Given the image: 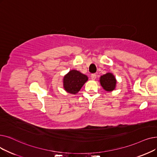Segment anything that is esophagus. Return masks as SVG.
I'll return each instance as SVG.
<instances>
[{"mask_svg":"<svg viewBox=\"0 0 157 157\" xmlns=\"http://www.w3.org/2000/svg\"><path fill=\"white\" fill-rule=\"evenodd\" d=\"M96 76H97V75L95 74H91V78H92V80H94V79H96Z\"/></svg>","mask_w":157,"mask_h":157,"instance_id":"34e87169","label":"esophagus"}]
</instances>
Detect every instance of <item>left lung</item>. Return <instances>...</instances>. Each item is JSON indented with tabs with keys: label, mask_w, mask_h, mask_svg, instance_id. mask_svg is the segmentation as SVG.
Returning a JSON list of instances; mask_svg holds the SVG:
<instances>
[{
	"label": "left lung",
	"mask_w": 157,
	"mask_h": 157,
	"mask_svg": "<svg viewBox=\"0 0 157 157\" xmlns=\"http://www.w3.org/2000/svg\"><path fill=\"white\" fill-rule=\"evenodd\" d=\"M101 86L106 91H112L115 89L116 85V79L111 73H106L100 78Z\"/></svg>",
	"instance_id": "1"
}]
</instances>
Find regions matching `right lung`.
<instances>
[{"label": "right lung", "mask_w": 157, "mask_h": 157, "mask_svg": "<svg viewBox=\"0 0 157 157\" xmlns=\"http://www.w3.org/2000/svg\"><path fill=\"white\" fill-rule=\"evenodd\" d=\"M88 80V77L80 72L72 70L63 78V86L69 93L76 94Z\"/></svg>", "instance_id": "add662e5"}]
</instances>
